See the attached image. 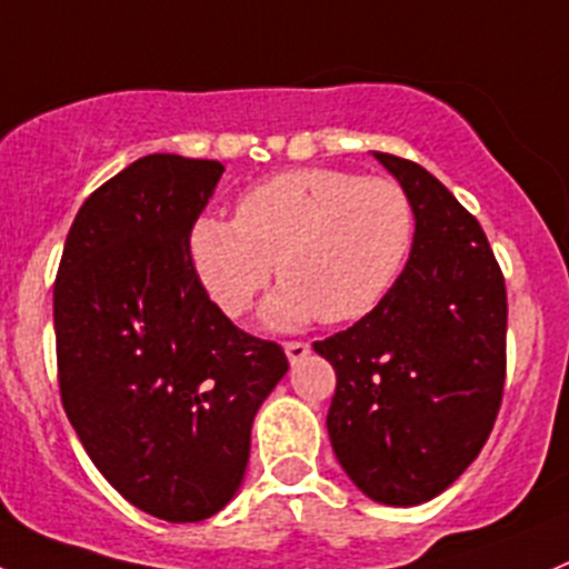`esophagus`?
<instances>
[{
    "mask_svg": "<svg viewBox=\"0 0 569 569\" xmlns=\"http://www.w3.org/2000/svg\"><path fill=\"white\" fill-rule=\"evenodd\" d=\"M284 355H288L290 362L305 360V357L310 355V343H301V340H290V343H284Z\"/></svg>",
    "mask_w": 569,
    "mask_h": 569,
    "instance_id": "esophagus-1",
    "label": "esophagus"
}]
</instances>
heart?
Segmentation results:
<instances>
[{
	"instance_id": "1",
	"label": "heart",
	"mask_w": 569,
	"mask_h": 569,
	"mask_svg": "<svg viewBox=\"0 0 569 569\" xmlns=\"http://www.w3.org/2000/svg\"><path fill=\"white\" fill-rule=\"evenodd\" d=\"M416 207L399 183L301 167L257 183L234 220L203 214L189 229V264L223 316L240 318L276 276L262 321L273 329L351 323L402 279L416 246Z\"/></svg>"
}]
</instances>
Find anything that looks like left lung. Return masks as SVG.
I'll use <instances>...</instances> for the list:
<instances>
[{
	"instance_id": "obj_1",
	"label": "left lung",
	"mask_w": 569,
	"mask_h": 569,
	"mask_svg": "<svg viewBox=\"0 0 569 569\" xmlns=\"http://www.w3.org/2000/svg\"><path fill=\"white\" fill-rule=\"evenodd\" d=\"M416 207L402 279L371 316L312 343L338 386L327 430L351 483L419 506L483 450L506 382V281L478 220L416 161L375 153Z\"/></svg>"
}]
</instances>
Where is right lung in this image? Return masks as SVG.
<instances>
[{
	"label": "right lung",
	"instance_id": "add662e5",
	"mask_svg": "<svg viewBox=\"0 0 569 569\" xmlns=\"http://www.w3.org/2000/svg\"><path fill=\"white\" fill-rule=\"evenodd\" d=\"M226 167L153 153L86 198L56 279L61 402L131 506L167 522L218 513L242 483L281 346L237 329L200 288L189 229Z\"/></svg>",
	"mask_w": 569,
	"mask_h": 569
}]
</instances>
